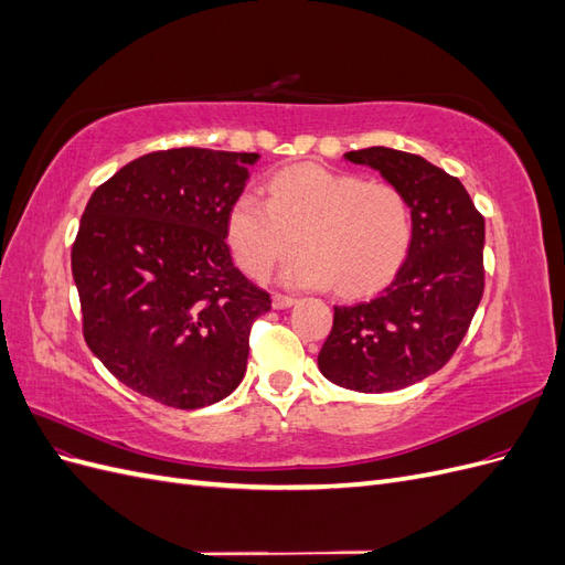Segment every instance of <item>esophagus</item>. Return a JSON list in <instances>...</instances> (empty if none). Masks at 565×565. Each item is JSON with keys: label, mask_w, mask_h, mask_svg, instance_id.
<instances>
[{"label": "esophagus", "mask_w": 565, "mask_h": 565, "mask_svg": "<svg viewBox=\"0 0 565 565\" xmlns=\"http://www.w3.org/2000/svg\"><path fill=\"white\" fill-rule=\"evenodd\" d=\"M297 299L292 297V295H273V309H278V311H282V309H289V306H292Z\"/></svg>", "instance_id": "1"}]
</instances>
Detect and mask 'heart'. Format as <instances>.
I'll return each instance as SVG.
<instances>
[{
  "mask_svg": "<svg viewBox=\"0 0 565 565\" xmlns=\"http://www.w3.org/2000/svg\"><path fill=\"white\" fill-rule=\"evenodd\" d=\"M413 207L398 185L365 181L322 164H297L268 181V200L237 195L226 235L237 264L252 278L303 249L287 266L297 287L361 297L386 285L413 247Z\"/></svg>",
  "mask_w": 565,
  "mask_h": 565,
  "instance_id": "b5f03b06",
  "label": "heart"
}]
</instances>
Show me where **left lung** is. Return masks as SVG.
<instances>
[{"label":"left lung","instance_id":"1","mask_svg":"<svg viewBox=\"0 0 565 565\" xmlns=\"http://www.w3.org/2000/svg\"><path fill=\"white\" fill-rule=\"evenodd\" d=\"M398 185L413 207V247L374 299L334 306L320 372L361 393L398 391L446 365L465 339L486 287V218L457 177L384 146L347 152Z\"/></svg>","mask_w":565,"mask_h":565}]
</instances>
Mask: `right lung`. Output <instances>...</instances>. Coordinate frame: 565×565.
<instances>
[{"label": "right lung", "instance_id": "1", "mask_svg": "<svg viewBox=\"0 0 565 565\" xmlns=\"http://www.w3.org/2000/svg\"><path fill=\"white\" fill-rule=\"evenodd\" d=\"M256 152L169 148L100 183L73 243L82 334L110 374L179 409L243 382L270 295L233 266L226 218Z\"/></svg>", "mask_w": 565, "mask_h": 565}]
</instances>
